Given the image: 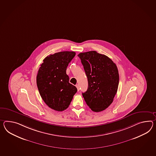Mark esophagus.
<instances>
[{"label": "esophagus", "instance_id": "34e87169", "mask_svg": "<svg viewBox=\"0 0 156 156\" xmlns=\"http://www.w3.org/2000/svg\"><path fill=\"white\" fill-rule=\"evenodd\" d=\"M76 87L77 88L78 91H79L80 90V86H79V84H76Z\"/></svg>", "mask_w": 156, "mask_h": 156}]
</instances>
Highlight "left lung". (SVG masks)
Returning a JSON list of instances; mask_svg holds the SVG:
<instances>
[{"label":"left lung","instance_id":"8db88e82","mask_svg":"<svg viewBox=\"0 0 156 156\" xmlns=\"http://www.w3.org/2000/svg\"><path fill=\"white\" fill-rule=\"evenodd\" d=\"M88 79L87 90L82 93L84 99L92 111L105 110L112 103L119 84L117 67L110 58L92 51L80 53Z\"/></svg>","mask_w":156,"mask_h":156}]
</instances>
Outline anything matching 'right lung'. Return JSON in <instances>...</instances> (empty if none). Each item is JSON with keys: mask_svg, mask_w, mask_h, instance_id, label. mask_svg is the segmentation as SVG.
Masks as SVG:
<instances>
[{"mask_svg": "<svg viewBox=\"0 0 156 156\" xmlns=\"http://www.w3.org/2000/svg\"><path fill=\"white\" fill-rule=\"evenodd\" d=\"M73 51L50 55L43 60L37 76V84L42 99L50 108L63 111L68 108L77 88L69 83L66 70L75 56Z\"/></svg>", "mask_w": 156, "mask_h": 156, "instance_id": "obj_1", "label": "right lung"}]
</instances>
